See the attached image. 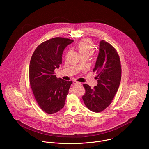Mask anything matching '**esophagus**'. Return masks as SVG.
<instances>
[{
	"instance_id": "34e87169",
	"label": "esophagus",
	"mask_w": 149,
	"mask_h": 149,
	"mask_svg": "<svg viewBox=\"0 0 149 149\" xmlns=\"http://www.w3.org/2000/svg\"><path fill=\"white\" fill-rule=\"evenodd\" d=\"M73 83H74V84H75V85H81V83L78 82V81H73Z\"/></svg>"
}]
</instances>
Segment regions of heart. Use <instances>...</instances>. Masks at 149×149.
<instances>
[{"mask_svg": "<svg viewBox=\"0 0 149 149\" xmlns=\"http://www.w3.org/2000/svg\"><path fill=\"white\" fill-rule=\"evenodd\" d=\"M78 51L81 56L91 55L93 52L92 45L88 39H84L80 41L77 46Z\"/></svg>", "mask_w": 149, "mask_h": 149, "instance_id": "1", "label": "heart"}]
</instances>
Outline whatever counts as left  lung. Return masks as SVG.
<instances>
[{
	"instance_id": "left-lung-1",
	"label": "left lung",
	"mask_w": 149,
	"mask_h": 149,
	"mask_svg": "<svg viewBox=\"0 0 149 149\" xmlns=\"http://www.w3.org/2000/svg\"><path fill=\"white\" fill-rule=\"evenodd\" d=\"M99 53L93 71H97L98 84L91 89L84 84L83 96L85 106L91 111L100 112L109 106L117 92L121 79L120 58L116 49L104 40L99 42Z\"/></svg>"
}]
</instances>
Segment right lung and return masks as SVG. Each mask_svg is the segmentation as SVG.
Wrapping results in <instances>:
<instances>
[{"label": "right lung", "mask_w": 149, "mask_h": 149, "mask_svg": "<svg viewBox=\"0 0 149 149\" xmlns=\"http://www.w3.org/2000/svg\"><path fill=\"white\" fill-rule=\"evenodd\" d=\"M74 41L55 37L41 43L34 51L29 64V82L36 100L44 112L55 113L65 105L72 84L57 78L55 69L62 64L64 49Z\"/></svg>", "instance_id": "right-lung-1"}]
</instances>
